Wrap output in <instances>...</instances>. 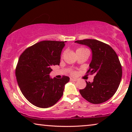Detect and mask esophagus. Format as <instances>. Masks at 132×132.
<instances>
[{
  "label": "esophagus",
  "mask_w": 132,
  "mask_h": 132,
  "mask_svg": "<svg viewBox=\"0 0 132 132\" xmlns=\"http://www.w3.org/2000/svg\"><path fill=\"white\" fill-rule=\"evenodd\" d=\"M70 80L71 81H77V79L76 78H70Z\"/></svg>",
  "instance_id": "esophagus-1"
}]
</instances>
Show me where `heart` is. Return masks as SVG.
<instances>
[{"instance_id": "heart-1", "label": "heart", "mask_w": 132, "mask_h": 132, "mask_svg": "<svg viewBox=\"0 0 132 132\" xmlns=\"http://www.w3.org/2000/svg\"><path fill=\"white\" fill-rule=\"evenodd\" d=\"M85 50H87L86 49V48H83V47H79V48H77L76 49V53L77 52H83V51H85ZM65 54V52H64V53H62V56H63ZM71 75H75V71H71Z\"/></svg>"}]
</instances>
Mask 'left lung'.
I'll return each instance as SVG.
<instances>
[{
    "label": "left lung",
    "instance_id": "obj_1",
    "mask_svg": "<svg viewBox=\"0 0 132 132\" xmlns=\"http://www.w3.org/2000/svg\"><path fill=\"white\" fill-rule=\"evenodd\" d=\"M75 43L91 48L93 57L86 74L95 75L93 82H86L81 95L93 104H100L111 98L118 89L122 77V67L116 52L109 45L97 39H86Z\"/></svg>",
    "mask_w": 132,
    "mask_h": 132
}]
</instances>
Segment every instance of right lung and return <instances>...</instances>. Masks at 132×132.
<instances>
[{"label": "right lung", "instance_id": "obj_1", "mask_svg": "<svg viewBox=\"0 0 132 132\" xmlns=\"http://www.w3.org/2000/svg\"><path fill=\"white\" fill-rule=\"evenodd\" d=\"M64 41H43L29 47L20 56L15 76L23 95L30 103L47 108L56 103L70 78H50L52 67L60 64Z\"/></svg>", "mask_w": 132, "mask_h": 132}]
</instances>
